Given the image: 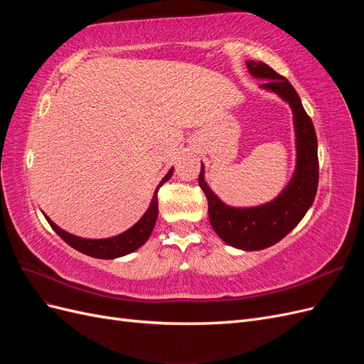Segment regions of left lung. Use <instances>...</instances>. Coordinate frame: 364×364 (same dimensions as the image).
Returning <instances> with one entry per match:
<instances>
[{"label":"left lung","mask_w":364,"mask_h":364,"mask_svg":"<svg viewBox=\"0 0 364 364\" xmlns=\"http://www.w3.org/2000/svg\"><path fill=\"white\" fill-rule=\"evenodd\" d=\"M249 74L264 80L261 90L277 94L293 114L296 165L289 183L273 200L257 206H230L205 181V167L199 185L208 199V217L215 234L226 245L241 250H261L277 245L297 226L311 208L318 183L317 138L311 118L306 115L299 95L285 77L262 62L247 60Z\"/></svg>","instance_id":"left-lung-1"}]
</instances>
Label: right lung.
<instances>
[{
    "label": "right lung",
    "instance_id": "1",
    "mask_svg": "<svg viewBox=\"0 0 364 364\" xmlns=\"http://www.w3.org/2000/svg\"><path fill=\"white\" fill-rule=\"evenodd\" d=\"M173 171H174V168L171 167L168 170V173L164 176L159 185L156 186V190H155V193H153V197H151V202L147 208V211L144 213V215H142L134 226L129 228L127 230H124V232H121L115 237H109V238L77 237V235L67 232V230H63L62 228H59L47 214H43V213L42 214L47 218L50 226L54 229V232H56L65 241V243L70 245L75 250L85 253V255H90L92 258H100V259H115L119 257H124V255H129V253H132V252H135L136 249H139L149 240L153 228H155L158 213H159L158 211V190L161 185H164L171 178Z\"/></svg>",
    "mask_w": 364,
    "mask_h": 364
}]
</instances>
